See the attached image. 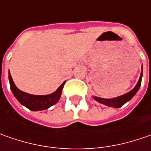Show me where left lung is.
Instances as JSON below:
<instances>
[{
	"label": "left lung",
	"instance_id": "8db88e82",
	"mask_svg": "<svg viewBox=\"0 0 151 151\" xmlns=\"http://www.w3.org/2000/svg\"><path fill=\"white\" fill-rule=\"evenodd\" d=\"M141 78H142V71H141V74L139 77V79L138 81L137 84L135 87L133 88L131 91H129L127 93L124 94L122 96L117 97V98H114V99H102V98H98V97H93V99L98 101L100 104H103L104 105L109 107H114V108H120L123 106L125 103L129 101L134 96V94L137 93L139 90L140 84H141Z\"/></svg>",
	"mask_w": 151,
	"mask_h": 151
}]
</instances>
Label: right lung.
Listing matches in <instances>:
<instances>
[{"instance_id": "1", "label": "right lung", "mask_w": 151, "mask_h": 151, "mask_svg": "<svg viewBox=\"0 0 151 151\" xmlns=\"http://www.w3.org/2000/svg\"><path fill=\"white\" fill-rule=\"evenodd\" d=\"M9 81H10V87L14 96L17 98V99L22 105L27 107V109L32 111L44 110L55 104L59 100L62 90L65 84V83H63L54 93L48 95H32V94L21 91L17 88V86L15 85L12 80L10 72H9Z\"/></svg>"}]
</instances>
